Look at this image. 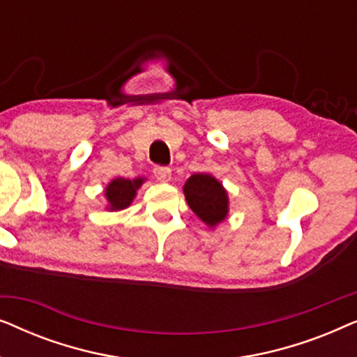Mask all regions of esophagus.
<instances>
[{
  "mask_svg": "<svg viewBox=\"0 0 357 357\" xmlns=\"http://www.w3.org/2000/svg\"><path fill=\"white\" fill-rule=\"evenodd\" d=\"M154 172V177L159 180V182H169L170 180V175H172V170L169 167H165V165H155L153 169Z\"/></svg>",
  "mask_w": 357,
  "mask_h": 357,
  "instance_id": "34e87169",
  "label": "esophagus"
}]
</instances>
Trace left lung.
Masks as SVG:
<instances>
[{
  "label": "left lung",
  "instance_id": "1",
  "mask_svg": "<svg viewBox=\"0 0 357 357\" xmlns=\"http://www.w3.org/2000/svg\"><path fill=\"white\" fill-rule=\"evenodd\" d=\"M183 192L188 206L208 226H216L227 216V193L211 175H192L185 183Z\"/></svg>",
  "mask_w": 357,
  "mask_h": 357
}]
</instances>
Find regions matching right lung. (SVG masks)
Masks as SVG:
<instances>
[{"label":"right lung","mask_w":357,"mask_h":357,"mask_svg":"<svg viewBox=\"0 0 357 357\" xmlns=\"http://www.w3.org/2000/svg\"><path fill=\"white\" fill-rule=\"evenodd\" d=\"M143 178H115L105 190V197L110 203V209H123L133 202L136 188L141 187Z\"/></svg>","instance_id":"1"}]
</instances>
